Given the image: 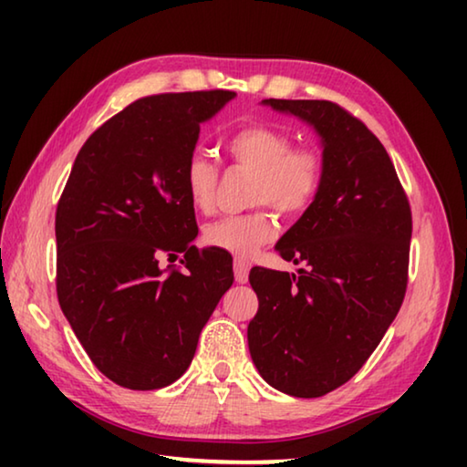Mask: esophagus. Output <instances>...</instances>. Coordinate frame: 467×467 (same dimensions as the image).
<instances>
[{"label":"esophagus","instance_id":"34e87169","mask_svg":"<svg viewBox=\"0 0 467 467\" xmlns=\"http://www.w3.org/2000/svg\"><path fill=\"white\" fill-rule=\"evenodd\" d=\"M233 267H234V280L239 282V284H247V280H249V270H251V264L247 262V259L234 257Z\"/></svg>","mask_w":467,"mask_h":467}]
</instances>
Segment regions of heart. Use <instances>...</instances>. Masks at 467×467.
<instances>
[{
	"label": "heart",
	"mask_w": 467,
	"mask_h": 467,
	"mask_svg": "<svg viewBox=\"0 0 467 467\" xmlns=\"http://www.w3.org/2000/svg\"><path fill=\"white\" fill-rule=\"evenodd\" d=\"M226 152L236 167L253 172L251 203H270L280 214L296 216L315 202L323 164L309 148H292V138L270 125H247L226 140ZM187 200L197 212L214 205L218 167L203 154L189 156L183 169ZM275 226L265 210L224 216L203 228V243L233 255L247 257L274 239Z\"/></svg>",
	"instance_id": "1"
}]
</instances>
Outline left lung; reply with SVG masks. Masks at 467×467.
<instances>
[{
    "mask_svg": "<svg viewBox=\"0 0 467 467\" xmlns=\"http://www.w3.org/2000/svg\"><path fill=\"white\" fill-rule=\"evenodd\" d=\"M319 136L323 181L275 251L298 275L253 267L259 309L247 327L253 365L295 398H319L358 373L406 295L412 212L389 154L329 100L265 99Z\"/></svg>",
    "mask_w": 467,
    "mask_h": 467,
    "instance_id": "obj_1",
    "label": "left lung"
}]
</instances>
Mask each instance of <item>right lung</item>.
Segmentation results:
<instances>
[{
  "instance_id": "right-lung-1",
  "label": "right lung",
  "mask_w": 467,
  "mask_h": 467,
  "mask_svg": "<svg viewBox=\"0 0 467 467\" xmlns=\"http://www.w3.org/2000/svg\"><path fill=\"white\" fill-rule=\"evenodd\" d=\"M231 90L146 97L86 140L55 214L57 298L86 354L128 389H161L192 365L197 339L233 286V257L197 249L183 169L200 125ZM184 253L185 271L157 257Z\"/></svg>"
}]
</instances>
